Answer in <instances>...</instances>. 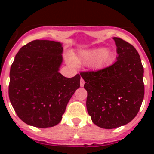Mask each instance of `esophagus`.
<instances>
[{
  "mask_svg": "<svg viewBox=\"0 0 154 154\" xmlns=\"http://www.w3.org/2000/svg\"><path fill=\"white\" fill-rule=\"evenodd\" d=\"M84 84H85V82H84L83 79L81 78V79H80V85H81V86L82 87L84 85Z\"/></svg>",
  "mask_w": 154,
  "mask_h": 154,
  "instance_id": "obj_1",
  "label": "esophagus"
}]
</instances>
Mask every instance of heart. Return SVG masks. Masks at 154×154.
Wrapping results in <instances>:
<instances>
[{
  "label": "heart",
  "mask_w": 154,
  "mask_h": 154,
  "mask_svg": "<svg viewBox=\"0 0 154 154\" xmlns=\"http://www.w3.org/2000/svg\"><path fill=\"white\" fill-rule=\"evenodd\" d=\"M113 58V53L106 51L105 48H96L92 49L82 50L77 55L72 57V60L77 65H91L94 69H99L108 65Z\"/></svg>",
  "instance_id": "obj_1"
}]
</instances>
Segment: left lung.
<instances>
[{"mask_svg": "<svg viewBox=\"0 0 154 154\" xmlns=\"http://www.w3.org/2000/svg\"><path fill=\"white\" fill-rule=\"evenodd\" d=\"M116 62L98 71L82 72L87 91L86 108L93 123L113 129L135 118L144 97L143 67L138 51L131 44L113 38Z\"/></svg>", "mask_w": 154, "mask_h": 154, "instance_id": "1", "label": "left lung"}]
</instances>
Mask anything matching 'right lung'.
<instances>
[{"mask_svg": "<svg viewBox=\"0 0 154 154\" xmlns=\"http://www.w3.org/2000/svg\"><path fill=\"white\" fill-rule=\"evenodd\" d=\"M60 42L35 40L21 48L10 71L8 94L23 122L35 127L58 124L67 104L80 86V75L58 72L62 62Z\"/></svg>", "mask_w": 154, "mask_h": 154, "instance_id": "obj_1", "label": "right lung"}]
</instances>
